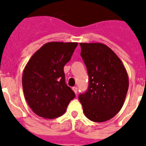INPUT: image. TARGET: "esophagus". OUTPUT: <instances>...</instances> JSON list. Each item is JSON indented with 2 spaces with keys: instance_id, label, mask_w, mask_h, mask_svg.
Instances as JSON below:
<instances>
[{
  "instance_id": "1",
  "label": "esophagus",
  "mask_w": 146,
  "mask_h": 146,
  "mask_svg": "<svg viewBox=\"0 0 146 146\" xmlns=\"http://www.w3.org/2000/svg\"><path fill=\"white\" fill-rule=\"evenodd\" d=\"M72 90H73V91H74V92L77 94V87H73L72 88Z\"/></svg>"
}]
</instances>
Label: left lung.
<instances>
[{
	"instance_id": "8db88e82",
	"label": "left lung",
	"mask_w": 146,
	"mask_h": 146,
	"mask_svg": "<svg viewBox=\"0 0 146 146\" xmlns=\"http://www.w3.org/2000/svg\"><path fill=\"white\" fill-rule=\"evenodd\" d=\"M80 45L89 76L87 91L79 95L83 113L94 122L107 121L123 107L129 88L128 74L121 59L107 45Z\"/></svg>"
}]
</instances>
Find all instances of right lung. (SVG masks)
<instances>
[{
  "label": "right lung",
  "mask_w": 146,
  "mask_h": 146,
  "mask_svg": "<svg viewBox=\"0 0 146 146\" xmlns=\"http://www.w3.org/2000/svg\"><path fill=\"white\" fill-rule=\"evenodd\" d=\"M77 45V42L46 43L25 66L22 78L24 96L38 116L48 119L60 116L75 97L66 84L64 67Z\"/></svg>",
  "instance_id": "right-lung-1"
}]
</instances>
